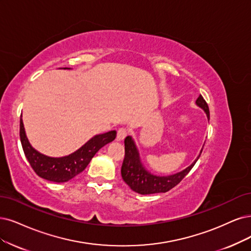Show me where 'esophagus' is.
Instances as JSON below:
<instances>
[{
	"label": "esophagus",
	"mask_w": 251,
	"mask_h": 251,
	"mask_svg": "<svg viewBox=\"0 0 251 251\" xmlns=\"http://www.w3.org/2000/svg\"><path fill=\"white\" fill-rule=\"evenodd\" d=\"M127 133H128V131H127V129L126 128H120L119 130H118V132H117V140L118 141H122V140H124V138L126 137V135H127Z\"/></svg>",
	"instance_id": "1"
}]
</instances>
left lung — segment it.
I'll use <instances>...</instances> for the list:
<instances>
[{"instance_id":"obj_1","label":"left lung","mask_w":251,"mask_h":251,"mask_svg":"<svg viewBox=\"0 0 251 251\" xmlns=\"http://www.w3.org/2000/svg\"><path fill=\"white\" fill-rule=\"evenodd\" d=\"M197 104L201 107L206 111L207 117L210 120V111L209 106L207 104L206 100L203 99L201 95L199 96L197 99ZM125 157L122 163V168H121V175L124 182L130 187L133 191L141 193V194H152V193H159V192H166L174 188L184 179L191 169L196 164L198 159L200 158V155L198 158L194 160V162L188 166L187 169L184 171L175 174L172 176H166V177H159V176H154L150 173H148L142 162L140 160V155H138L137 149L134 145V142L131 136H127L125 138Z\"/></svg>"}]
</instances>
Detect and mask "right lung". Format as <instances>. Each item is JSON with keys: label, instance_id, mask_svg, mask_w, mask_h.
<instances>
[{"label": "right lung", "instance_id": "add662e5", "mask_svg": "<svg viewBox=\"0 0 251 251\" xmlns=\"http://www.w3.org/2000/svg\"><path fill=\"white\" fill-rule=\"evenodd\" d=\"M116 134V130L98 134L92 137L76 152L61 157V158H52V157L39 153L32 148L25 136L22 119L20 123V136L24 153L32 169L39 177L57 183L67 182L80 174L102 147L115 140Z\"/></svg>", "mask_w": 251, "mask_h": 251}]
</instances>
